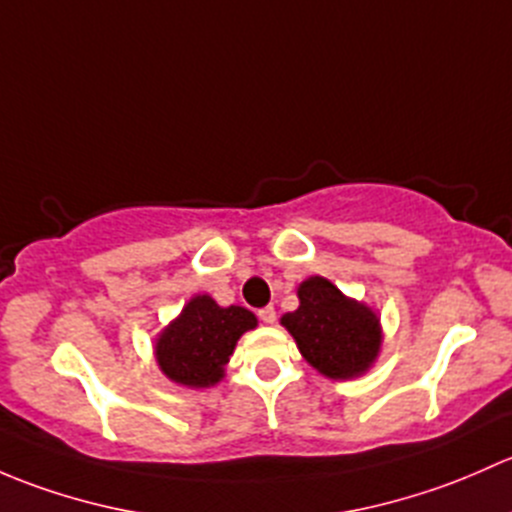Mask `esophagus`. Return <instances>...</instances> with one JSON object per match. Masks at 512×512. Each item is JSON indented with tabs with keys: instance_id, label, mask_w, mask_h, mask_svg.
I'll return each instance as SVG.
<instances>
[{
	"instance_id": "1",
	"label": "esophagus",
	"mask_w": 512,
	"mask_h": 512,
	"mask_svg": "<svg viewBox=\"0 0 512 512\" xmlns=\"http://www.w3.org/2000/svg\"><path fill=\"white\" fill-rule=\"evenodd\" d=\"M258 318H261L266 325H273L276 323V308H273V305H266V308L258 310Z\"/></svg>"
}]
</instances>
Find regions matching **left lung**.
Segmentation results:
<instances>
[{"instance_id": "8db88e82", "label": "left lung", "mask_w": 512, "mask_h": 512, "mask_svg": "<svg viewBox=\"0 0 512 512\" xmlns=\"http://www.w3.org/2000/svg\"><path fill=\"white\" fill-rule=\"evenodd\" d=\"M300 355L328 379H355L382 352V323L372 305L350 298L323 276L298 286V308L281 318Z\"/></svg>"}]
</instances>
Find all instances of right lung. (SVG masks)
<instances>
[{"mask_svg":"<svg viewBox=\"0 0 512 512\" xmlns=\"http://www.w3.org/2000/svg\"><path fill=\"white\" fill-rule=\"evenodd\" d=\"M258 325L241 305H219L209 293H197L182 313L155 335L152 355L170 382L187 389H207L226 374L239 337Z\"/></svg>","mask_w":512,"mask_h":512,"instance_id":"right-lung-1","label":"right lung"}]
</instances>
